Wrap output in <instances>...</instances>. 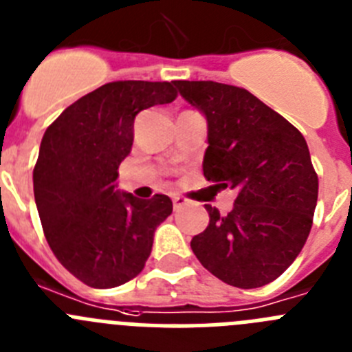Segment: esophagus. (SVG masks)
I'll list each match as a JSON object with an SVG mask.
<instances>
[{
  "mask_svg": "<svg viewBox=\"0 0 352 352\" xmlns=\"http://www.w3.org/2000/svg\"><path fill=\"white\" fill-rule=\"evenodd\" d=\"M173 204H174V209H178V208H183V206L190 204V201H188V199L182 197V195H174Z\"/></svg>",
  "mask_w": 352,
  "mask_h": 352,
  "instance_id": "obj_1",
  "label": "esophagus"
}]
</instances>
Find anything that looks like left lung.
Returning <instances> with one entry per match:
<instances>
[{"label":"left lung","mask_w":352,"mask_h":352,"mask_svg":"<svg viewBox=\"0 0 352 352\" xmlns=\"http://www.w3.org/2000/svg\"><path fill=\"white\" fill-rule=\"evenodd\" d=\"M204 115V176L237 192L228 214L206 204L209 225L190 243L199 262L235 288L277 279L304 248L318 202V174L304 136L248 90L218 82H174Z\"/></svg>","instance_id":"left-lung-1"}]
</instances>
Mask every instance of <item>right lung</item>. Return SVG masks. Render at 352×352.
I'll return each mask as SVG.
<instances>
[{
	"label": "right lung",
	"mask_w": 352,
	"mask_h": 352,
	"mask_svg": "<svg viewBox=\"0 0 352 352\" xmlns=\"http://www.w3.org/2000/svg\"><path fill=\"white\" fill-rule=\"evenodd\" d=\"M178 96L169 82H111L67 106L45 131L33 170L45 237L60 263L92 288H115L143 270L155 228L173 212L167 195L117 188L134 118Z\"/></svg>",
	"instance_id": "1"
}]
</instances>
